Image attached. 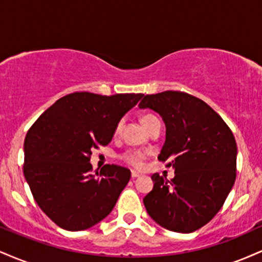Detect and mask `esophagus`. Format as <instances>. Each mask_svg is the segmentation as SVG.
Returning a JSON list of instances; mask_svg holds the SVG:
<instances>
[{
  "label": "esophagus",
  "instance_id": "1",
  "mask_svg": "<svg viewBox=\"0 0 262 262\" xmlns=\"http://www.w3.org/2000/svg\"><path fill=\"white\" fill-rule=\"evenodd\" d=\"M139 176H140L139 172H137V171H132V179L135 180L137 177H139Z\"/></svg>",
  "mask_w": 262,
  "mask_h": 262
}]
</instances>
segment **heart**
I'll return each instance as SVG.
<instances>
[{
  "label": "heart",
  "mask_w": 262,
  "mask_h": 262,
  "mask_svg": "<svg viewBox=\"0 0 262 262\" xmlns=\"http://www.w3.org/2000/svg\"><path fill=\"white\" fill-rule=\"evenodd\" d=\"M154 118V116H151V114H145V116L141 117V123L144 124H146L150 119ZM119 129V124L118 127H117V130ZM122 160L124 162H127L128 165H130V166L133 167H141L144 165V162H145L146 158H148V155H146V152L141 151V150H128V151H125L124 154H122Z\"/></svg>",
  "instance_id": "1"
}]
</instances>
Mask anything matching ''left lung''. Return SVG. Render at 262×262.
Listing matches in <instances>:
<instances>
[{"mask_svg":"<svg viewBox=\"0 0 262 262\" xmlns=\"http://www.w3.org/2000/svg\"><path fill=\"white\" fill-rule=\"evenodd\" d=\"M139 108L161 116L166 138L158 159L175 169L171 181L151 176L146 212L166 229L192 233L212 221L235 182V138L215 111L186 92L146 95Z\"/></svg>","mask_w":262,"mask_h":262,"instance_id":"1","label":"left lung"}]
</instances>
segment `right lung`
Segmentation results:
<instances>
[{
    "label": "right lung",
    "instance_id": "1",
    "mask_svg": "<svg viewBox=\"0 0 262 262\" xmlns=\"http://www.w3.org/2000/svg\"><path fill=\"white\" fill-rule=\"evenodd\" d=\"M141 93L74 92L34 122L25 139L23 173L35 202L65 230H85L112 212L130 171L106 165L92 175L93 149L108 145Z\"/></svg>",
    "mask_w": 262,
    "mask_h": 262
}]
</instances>
